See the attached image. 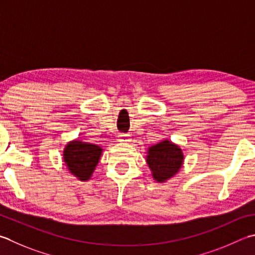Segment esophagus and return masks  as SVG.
Returning a JSON list of instances; mask_svg holds the SVG:
<instances>
[{
    "label": "esophagus",
    "mask_w": 255,
    "mask_h": 255,
    "mask_svg": "<svg viewBox=\"0 0 255 255\" xmlns=\"http://www.w3.org/2000/svg\"><path fill=\"white\" fill-rule=\"evenodd\" d=\"M118 140L121 142H129L130 141V136L127 133H121L118 136Z\"/></svg>",
    "instance_id": "obj_1"
}]
</instances>
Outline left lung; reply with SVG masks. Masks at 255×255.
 <instances>
[{"mask_svg":"<svg viewBox=\"0 0 255 255\" xmlns=\"http://www.w3.org/2000/svg\"><path fill=\"white\" fill-rule=\"evenodd\" d=\"M182 162V150L169 140H163L148 149L147 163L153 179L158 182H164L173 177L181 168Z\"/></svg>","mask_w":255,"mask_h":255,"instance_id":"obj_1","label":"left lung"}]
</instances>
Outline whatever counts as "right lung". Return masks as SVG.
Returning <instances> with one entry per match:
<instances>
[{
  "instance_id": "add662e5",
  "label": "right lung",
  "mask_w": 255,
  "mask_h": 255,
  "mask_svg": "<svg viewBox=\"0 0 255 255\" xmlns=\"http://www.w3.org/2000/svg\"><path fill=\"white\" fill-rule=\"evenodd\" d=\"M103 149L97 144L74 140L64 150V161L69 172L81 181L91 179L101 158Z\"/></svg>"
}]
</instances>
